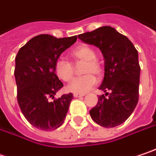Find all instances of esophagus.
<instances>
[{
    "label": "esophagus",
    "mask_w": 156,
    "mask_h": 156,
    "mask_svg": "<svg viewBox=\"0 0 156 156\" xmlns=\"http://www.w3.org/2000/svg\"><path fill=\"white\" fill-rule=\"evenodd\" d=\"M85 94H73V96L74 97H82L84 96Z\"/></svg>",
    "instance_id": "obj_1"
}]
</instances>
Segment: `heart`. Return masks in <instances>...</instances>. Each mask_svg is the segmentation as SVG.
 <instances>
[{
    "instance_id": "heart-1",
    "label": "heart",
    "mask_w": 156,
    "mask_h": 156,
    "mask_svg": "<svg viewBox=\"0 0 156 156\" xmlns=\"http://www.w3.org/2000/svg\"><path fill=\"white\" fill-rule=\"evenodd\" d=\"M69 56L77 62H85L82 74L84 76L74 79L69 86L67 90L74 94H84L93 89L97 84V77L102 74V65L97 60L96 53L93 48L86 44L78 45L69 52ZM55 71L57 77L64 82H70L74 78L75 69L73 64L68 60L60 58L55 64Z\"/></svg>"
}]
</instances>
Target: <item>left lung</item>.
I'll use <instances>...</instances> for the list:
<instances>
[{
	"label": "left lung",
	"instance_id": "left-lung-1",
	"mask_svg": "<svg viewBox=\"0 0 156 156\" xmlns=\"http://www.w3.org/2000/svg\"><path fill=\"white\" fill-rule=\"evenodd\" d=\"M85 43L99 48L104 57V78L99 89L106 93L89 112L101 126L111 128L123 124L139 101L140 66L138 51L131 41L110 26L79 34Z\"/></svg>",
	"mask_w": 156,
	"mask_h": 156
}]
</instances>
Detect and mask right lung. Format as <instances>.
I'll list each match as a JSON object with an SVG mask.
<instances>
[{"mask_svg": "<svg viewBox=\"0 0 156 156\" xmlns=\"http://www.w3.org/2000/svg\"><path fill=\"white\" fill-rule=\"evenodd\" d=\"M76 41L77 36L58 39L41 34L23 46L16 56L17 102L26 120L40 130H55L65 119L73 95L69 93L55 98L63 87L55 74V64Z\"/></svg>", "mask_w": 156, "mask_h": 156, "instance_id": "right-lung-1", "label": "right lung"}]
</instances>
